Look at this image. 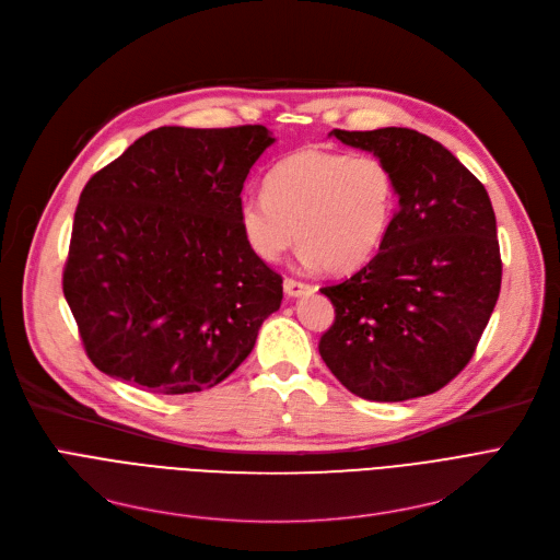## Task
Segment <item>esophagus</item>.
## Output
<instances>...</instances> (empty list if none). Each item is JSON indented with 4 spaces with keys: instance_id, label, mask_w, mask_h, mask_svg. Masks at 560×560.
Instances as JSON below:
<instances>
[{
    "instance_id": "esophagus-1",
    "label": "esophagus",
    "mask_w": 560,
    "mask_h": 560,
    "mask_svg": "<svg viewBox=\"0 0 560 560\" xmlns=\"http://www.w3.org/2000/svg\"><path fill=\"white\" fill-rule=\"evenodd\" d=\"M283 292L288 298H302V295H306V292H311V285L308 283H304V281H295V279H285L283 281Z\"/></svg>"
}]
</instances>
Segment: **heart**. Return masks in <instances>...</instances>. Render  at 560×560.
I'll return each mask as SVG.
<instances>
[{
	"label": "heart",
	"instance_id": "b5f03b06",
	"mask_svg": "<svg viewBox=\"0 0 560 560\" xmlns=\"http://www.w3.org/2000/svg\"><path fill=\"white\" fill-rule=\"evenodd\" d=\"M395 201L393 170L378 156L302 150L270 170L265 192L241 199L238 224L265 262L279 260L298 235L306 265L351 272L384 243Z\"/></svg>",
	"mask_w": 560,
	"mask_h": 560
}]
</instances>
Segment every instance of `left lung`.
<instances>
[{
    "mask_svg": "<svg viewBox=\"0 0 560 560\" xmlns=\"http://www.w3.org/2000/svg\"><path fill=\"white\" fill-rule=\"evenodd\" d=\"M329 136L393 170L399 209L363 268L319 290L336 308L319 357L363 399L431 395L472 359L502 288L490 197L450 150L413 129Z\"/></svg>",
    "mask_w": 560,
    "mask_h": 560,
    "instance_id": "1",
    "label": "left lung"
}]
</instances>
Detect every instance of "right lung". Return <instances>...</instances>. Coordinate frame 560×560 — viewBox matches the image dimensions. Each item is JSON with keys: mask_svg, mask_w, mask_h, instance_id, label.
<instances>
[{"mask_svg": "<svg viewBox=\"0 0 560 560\" xmlns=\"http://www.w3.org/2000/svg\"><path fill=\"white\" fill-rule=\"evenodd\" d=\"M260 127H161L85 184L63 292L88 357L159 395L218 386L279 311L283 281L247 247L245 179Z\"/></svg>", "mask_w": 560, "mask_h": 560, "instance_id": "obj_1", "label": "right lung"}]
</instances>
